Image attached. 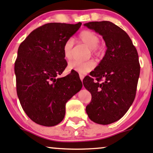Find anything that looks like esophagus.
Returning <instances> with one entry per match:
<instances>
[{"label": "esophagus", "instance_id": "1", "mask_svg": "<svg viewBox=\"0 0 153 153\" xmlns=\"http://www.w3.org/2000/svg\"><path fill=\"white\" fill-rule=\"evenodd\" d=\"M79 78H80V79L82 80V82L83 79H84V76L83 74H79Z\"/></svg>", "mask_w": 153, "mask_h": 153}]
</instances>
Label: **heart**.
Wrapping results in <instances>:
<instances>
[{"label":"heart","mask_w":153,"mask_h":153,"mask_svg":"<svg viewBox=\"0 0 153 153\" xmlns=\"http://www.w3.org/2000/svg\"><path fill=\"white\" fill-rule=\"evenodd\" d=\"M79 39L81 42L85 44L91 50L92 53L99 56L101 54V48L98 47L99 43V37L94 32L90 30H84L79 35ZM74 41L72 39H69L63 45V54L65 59L70 60L72 57V49ZM69 69L80 74H86L93 70L96 67V63L94 60H88L86 62H80L74 60L69 64Z\"/></svg>","instance_id":"heart-1"}]
</instances>
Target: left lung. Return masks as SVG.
<instances>
[{
    "instance_id": "8db88e82",
    "label": "left lung",
    "mask_w": 153,
    "mask_h": 153,
    "mask_svg": "<svg viewBox=\"0 0 153 153\" xmlns=\"http://www.w3.org/2000/svg\"><path fill=\"white\" fill-rule=\"evenodd\" d=\"M84 26L101 35L107 48L91 76L83 80L91 94L86 111L92 121L108 125L120 119L134 101L140 71L138 54L128 35L113 22H89Z\"/></svg>"
}]
</instances>
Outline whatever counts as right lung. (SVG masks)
<instances>
[{"mask_svg":"<svg viewBox=\"0 0 153 153\" xmlns=\"http://www.w3.org/2000/svg\"><path fill=\"white\" fill-rule=\"evenodd\" d=\"M82 25L51 22L33 30L19 46L15 62L17 94L27 116L54 126L65 118L66 103L82 88L76 71L58 78L67 66L63 45Z\"/></svg>","mask_w":153,"mask_h":153,"instance_id":"1","label":"right lung"}]
</instances>
